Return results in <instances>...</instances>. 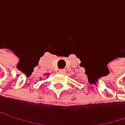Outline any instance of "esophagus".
Wrapping results in <instances>:
<instances>
[{
    "label": "esophagus",
    "mask_w": 125,
    "mask_h": 125,
    "mask_svg": "<svg viewBox=\"0 0 125 125\" xmlns=\"http://www.w3.org/2000/svg\"><path fill=\"white\" fill-rule=\"evenodd\" d=\"M59 72L61 73V74H65L66 70H65V69H59Z\"/></svg>",
    "instance_id": "1"
}]
</instances>
